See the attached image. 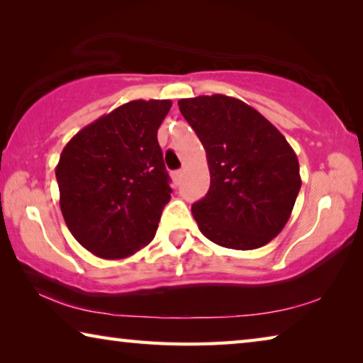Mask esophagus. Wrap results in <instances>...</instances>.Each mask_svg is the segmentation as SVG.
Wrapping results in <instances>:
<instances>
[{
	"label": "esophagus",
	"instance_id": "34e87169",
	"mask_svg": "<svg viewBox=\"0 0 363 363\" xmlns=\"http://www.w3.org/2000/svg\"><path fill=\"white\" fill-rule=\"evenodd\" d=\"M173 177H174V181H176V182H179V181H181V177H182V169H177V171H174V173H173Z\"/></svg>",
	"mask_w": 363,
	"mask_h": 363
}]
</instances>
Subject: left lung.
<instances>
[{
	"mask_svg": "<svg viewBox=\"0 0 363 363\" xmlns=\"http://www.w3.org/2000/svg\"><path fill=\"white\" fill-rule=\"evenodd\" d=\"M177 106L210 168V190L192 205L200 232L224 248L264 247L284 229L296 201V153L272 123L235 97L199 96Z\"/></svg>",
	"mask_w": 363,
	"mask_h": 363,
	"instance_id": "obj_1",
	"label": "left lung"
}]
</instances>
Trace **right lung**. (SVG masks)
Here are the masks:
<instances>
[{
    "label": "right lung",
    "mask_w": 363,
    "mask_h": 363,
    "mask_svg": "<svg viewBox=\"0 0 363 363\" xmlns=\"http://www.w3.org/2000/svg\"><path fill=\"white\" fill-rule=\"evenodd\" d=\"M171 101H131L84 126L60 153V211L77 242L123 259L155 237L171 199L157 131Z\"/></svg>",
    "instance_id": "1"
}]
</instances>
